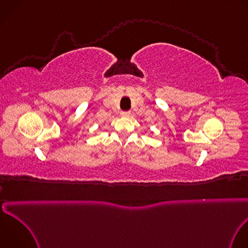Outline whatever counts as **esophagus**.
Here are the masks:
<instances>
[{
  "instance_id": "1",
  "label": "esophagus",
  "mask_w": 248,
  "mask_h": 248,
  "mask_svg": "<svg viewBox=\"0 0 248 248\" xmlns=\"http://www.w3.org/2000/svg\"><path fill=\"white\" fill-rule=\"evenodd\" d=\"M121 115H122V117H124V118H127V117H129L130 112H129V111H123V112H121Z\"/></svg>"
}]
</instances>
